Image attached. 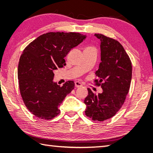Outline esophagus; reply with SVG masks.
Wrapping results in <instances>:
<instances>
[{
  "label": "esophagus",
  "instance_id": "1",
  "mask_svg": "<svg viewBox=\"0 0 153 153\" xmlns=\"http://www.w3.org/2000/svg\"><path fill=\"white\" fill-rule=\"evenodd\" d=\"M82 86V84L79 82H75V87H80Z\"/></svg>",
  "mask_w": 153,
  "mask_h": 153
}]
</instances>
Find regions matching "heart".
Masks as SVG:
<instances>
[{"mask_svg":"<svg viewBox=\"0 0 153 153\" xmlns=\"http://www.w3.org/2000/svg\"><path fill=\"white\" fill-rule=\"evenodd\" d=\"M87 48H90V47H87Z\"/></svg>","mask_w":153,"mask_h":153,"instance_id":"obj_1","label":"heart"}]
</instances>
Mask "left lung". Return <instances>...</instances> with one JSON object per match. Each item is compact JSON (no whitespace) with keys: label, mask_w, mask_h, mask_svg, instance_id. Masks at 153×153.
Instances as JSON below:
<instances>
[{"label":"left lung","mask_w":153,"mask_h":153,"mask_svg":"<svg viewBox=\"0 0 153 153\" xmlns=\"http://www.w3.org/2000/svg\"><path fill=\"white\" fill-rule=\"evenodd\" d=\"M100 40V62L94 79L95 85L103 92L96 95L88 88V95L84 100L87 105L85 115L93 121H105L112 118L122 108L130 87L131 62L119 42L95 33Z\"/></svg>","instance_id":"left-lung-1"}]
</instances>
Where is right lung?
<instances>
[{
	"label": "right lung",
	"instance_id": "1",
	"mask_svg": "<svg viewBox=\"0 0 153 153\" xmlns=\"http://www.w3.org/2000/svg\"><path fill=\"white\" fill-rule=\"evenodd\" d=\"M85 38L76 32H48L23 51L18 68L19 91L25 106L37 118L51 120L60 114L58 106L75 83L68 81L58 85L53 82L54 71L66 65L64 58Z\"/></svg>",
	"mask_w": 153,
	"mask_h": 153
}]
</instances>
